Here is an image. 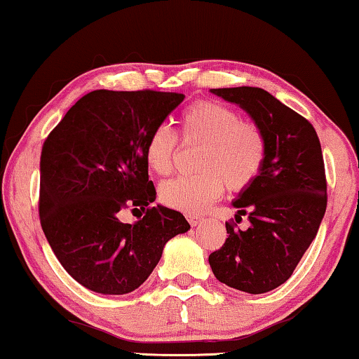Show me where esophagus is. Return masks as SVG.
I'll list each match as a JSON object with an SVG mask.
<instances>
[{
  "label": "esophagus",
  "instance_id": "34e87169",
  "mask_svg": "<svg viewBox=\"0 0 359 359\" xmlns=\"http://www.w3.org/2000/svg\"><path fill=\"white\" fill-rule=\"evenodd\" d=\"M187 221L190 222L191 227H195V226H198V224L203 221V217L196 216V214H187Z\"/></svg>",
  "mask_w": 359,
  "mask_h": 359
}]
</instances>
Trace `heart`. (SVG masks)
<instances>
[{
	"label": "heart",
	"mask_w": 359,
	"mask_h": 359,
	"mask_svg": "<svg viewBox=\"0 0 359 359\" xmlns=\"http://www.w3.org/2000/svg\"><path fill=\"white\" fill-rule=\"evenodd\" d=\"M180 138L198 143L203 149L196 169L201 174L164 182L159 198L165 206L198 214L221 196L224 185L238 191L258 179L267 156V138L263 128L233 108L203 100L190 104L180 117ZM179 142L168 126H156L145 143V161L159 175L172 170Z\"/></svg>",
	"instance_id": "obj_1"
}]
</instances>
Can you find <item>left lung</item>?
<instances>
[{
	"label": "left lung",
	"mask_w": 359,
	"mask_h": 359,
	"mask_svg": "<svg viewBox=\"0 0 359 359\" xmlns=\"http://www.w3.org/2000/svg\"><path fill=\"white\" fill-rule=\"evenodd\" d=\"M211 93L243 108L267 138L263 170L233 201L235 221L248 216L250 227L240 231L233 221L226 222V242L208 258L219 282L258 295L290 279L316 237L327 206L323 151L311 122L266 90Z\"/></svg>",
	"instance_id": "left-lung-1"
}]
</instances>
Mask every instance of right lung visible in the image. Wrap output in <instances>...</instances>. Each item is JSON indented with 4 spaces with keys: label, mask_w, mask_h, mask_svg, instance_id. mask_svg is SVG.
<instances>
[{
    "label": "right lung",
    "mask_w": 359,
    "mask_h": 359,
    "mask_svg": "<svg viewBox=\"0 0 359 359\" xmlns=\"http://www.w3.org/2000/svg\"><path fill=\"white\" fill-rule=\"evenodd\" d=\"M184 98L156 90H95L43 143L41 229L64 269L88 290H135L159 263L164 245L190 229L179 211L151 206L156 190L145 161L149 132ZM126 209L144 216L124 224Z\"/></svg>",
    "instance_id": "1"
}]
</instances>
